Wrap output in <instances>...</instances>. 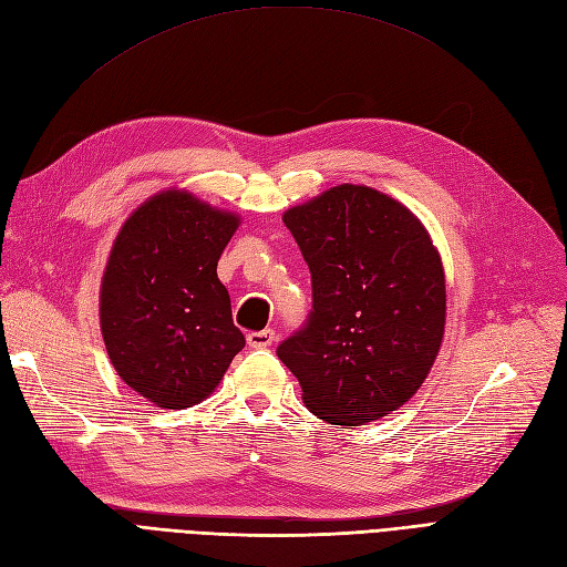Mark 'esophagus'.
<instances>
[{
	"label": "esophagus",
	"instance_id": "obj_1",
	"mask_svg": "<svg viewBox=\"0 0 567 567\" xmlns=\"http://www.w3.org/2000/svg\"><path fill=\"white\" fill-rule=\"evenodd\" d=\"M246 340H248V346L250 348H269L271 346V340H274V331L271 329H265V331H250L248 336H246Z\"/></svg>",
	"mask_w": 567,
	"mask_h": 567
}]
</instances>
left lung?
Wrapping results in <instances>:
<instances>
[{
	"label": "left lung",
	"mask_w": 567,
	"mask_h": 567,
	"mask_svg": "<svg viewBox=\"0 0 567 567\" xmlns=\"http://www.w3.org/2000/svg\"><path fill=\"white\" fill-rule=\"evenodd\" d=\"M284 225L312 274V310L277 348L315 416L359 425L400 409L444 333V271L421 221L369 186L340 184Z\"/></svg>",
	"instance_id": "1"
}]
</instances>
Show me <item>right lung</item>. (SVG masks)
Wrapping results in <instances>:
<instances>
[{
  "label": "right lung",
  "mask_w": 567,
  "mask_h": 567,
  "mask_svg": "<svg viewBox=\"0 0 567 567\" xmlns=\"http://www.w3.org/2000/svg\"><path fill=\"white\" fill-rule=\"evenodd\" d=\"M238 227L192 194L153 196L120 229L101 284V331L132 390L163 409L198 404L246 338L217 279Z\"/></svg>",
  "instance_id": "obj_1"
}]
</instances>
